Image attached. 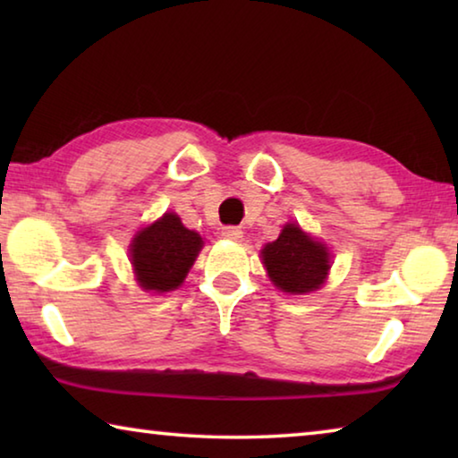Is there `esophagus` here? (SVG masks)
<instances>
[{"label":"esophagus","mask_w":458,"mask_h":458,"mask_svg":"<svg viewBox=\"0 0 458 458\" xmlns=\"http://www.w3.org/2000/svg\"><path fill=\"white\" fill-rule=\"evenodd\" d=\"M222 236L226 240H232V242H240V240H242V230L238 226H226L222 230Z\"/></svg>","instance_id":"esophagus-1"}]
</instances>
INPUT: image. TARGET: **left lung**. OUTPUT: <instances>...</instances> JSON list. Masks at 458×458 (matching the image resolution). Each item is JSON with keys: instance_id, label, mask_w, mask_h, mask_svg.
Returning <instances> with one entry per match:
<instances>
[{"instance_id": "left-lung-1", "label": "left lung", "mask_w": 458, "mask_h": 458, "mask_svg": "<svg viewBox=\"0 0 458 458\" xmlns=\"http://www.w3.org/2000/svg\"><path fill=\"white\" fill-rule=\"evenodd\" d=\"M260 257L273 284L289 294L317 291L331 268L327 246L301 230L299 224H284L275 242L262 248Z\"/></svg>"}]
</instances>
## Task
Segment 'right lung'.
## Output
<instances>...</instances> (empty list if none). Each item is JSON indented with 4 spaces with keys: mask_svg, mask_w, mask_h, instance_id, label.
Masks as SVG:
<instances>
[{
    "mask_svg": "<svg viewBox=\"0 0 458 458\" xmlns=\"http://www.w3.org/2000/svg\"><path fill=\"white\" fill-rule=\"evenodd\" d=\"M201 244L204 240L198 232L185 228L174 212L139 230L131 242V265L139 286L155 293L177 289L190 273Z\"/></svg>",
    "mask_w": 458,
    "mask_h": 458,
    "instance_id": "add662e5",
    "label": "right lung"
}]
</instances>
